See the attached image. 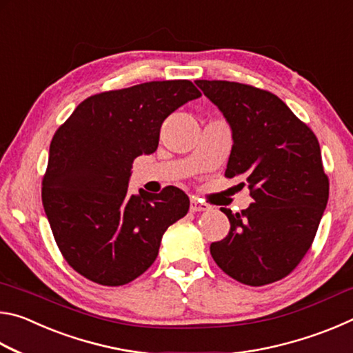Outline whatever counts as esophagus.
I'll return each mask as SVG.
<instances>
[{
  "label": "esophagus",
  "mask_w": 353,
  "mask_h": 353,
  "mask_svg": "<svg viewBox=\"0 0 353 353\" xmlns=\"http://www.w3.org/2000/svg\"><path fill=\"white\" fill-rule=\"evenodd\" d=\"M208 207L207 204H202V202H199L198 199H191V202H190V210L191 212H205V210H208Z\"/></svg>",
  "instance_id": "1"
}]
</instances>
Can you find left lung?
I'll list each match as a JSON object with an SVG mask.
<instances>
[{
  "mask_svg": "<svg viewBox=\"0 0 353 353\" xmlns=\"http://www.w3.org/2000/svg\"><path fill=\"white\" fill-rule=\"evenodd\" d=\"M232 130L225 176L248 183L254 202L230 221L210 254L227 276L268 285L294 270L314 240L328 201V179L316 135L282 99L229 81H196ZM243 182V185H244Z\"/></svg>",
  "mask_w": 353,
  "mask_h": 353,
  "instance_id": "8db88e82",
  "label": "left lung"
}]
</instances>
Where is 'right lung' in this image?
Here are the masks:
<instances>
[{
    "instance_id": "right-lung-1",
    "label": "right lung",
    "mask_w": 353,
    "mask_h": 353,
    "mask_svg": "<svg viewBox=\"0 0 353 353\" xmlns=\"http://www.w3.org/2000/svg\"><path fill=\"white\" fill-rule=\"evenodd\" d=\"M201 97L190 81H152L87 98L52 137L41 202L65 260L94 283L132 282L190 208L176 187L128 191L134 159L159 146L165 118Z\"/></svg>"
}]
</instances>
